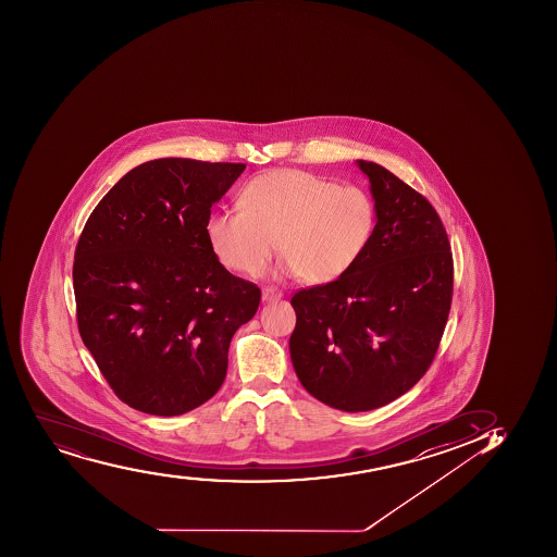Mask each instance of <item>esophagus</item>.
Instances as JSON below:
<instances>
[{"label":"esophagus","instance_id":"1","mask_svg":"<svg viewBox=\"0 0 557 557\" xmlns=\"http://www.w3.org/2000/svg\"><path fill=\"white\" fill-rule=\"evenodd\" d=\"M282 298V290H277V288L274 287H264L263 293H261V299H263L264 304H269V301H275V299Z\"/></svg>","mask_w":557,"mask_h":557}]
</instances>
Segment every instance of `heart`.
Listing matches in <instances>:
<instances>
[{"instance_id":"b5f03b06","label":"heart","mask_w":557,"mask_h":557,"mask_svg":"<svg viewBox=\"0 0 557 557\" xmlns=\"http://www.w3.org/2000/svg\"><path fill=\"white\" fill-rule=\"evenodd\" d=\"M239 207L207 220L212 252L237 274H261L277 247L283 270L299 282H334L358 263L375 228L374 199L363 188L293 169L250 180Z\"/></svg>"}]
</instances>
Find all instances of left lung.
Listing matches in <instances>:
<instances>
[{"instance_id": "left-lung-1", "label": "left lung", "mask_w": 557, "mask_h": 557, "mask_svg": "<svg viewBox=\"0 0 557 557\" xmlns=\"http://www.w3.org/2000/svg\"><path fill=\"white\" fill-rule=\"evenodd\" d=\"M375 201L369 247L347 274L290 299V358L329 407L367 412L410 391L434 361L450 312L454 261L429 199L385 166L358 161Z\"/></svg>"}]
</instances>
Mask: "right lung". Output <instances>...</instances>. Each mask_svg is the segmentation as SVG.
<instances>
[{
    "label": "right lung",
    "mask_w": 557,
    "mask_h": 557,
    "mask_svg": "<svg viewBox=\"0 0 557 557\" xmlns=\"http://www.w3.org/2000/svg\"><path fill=\"white\" fill-rule=\"evenodd\" d=\"M243 163L147 161L96 205L72 267L77 331L112 391L152 416H182L220 391L234 332L258 285L232 275L209 239L210 209Z\"/></svg>",
    "instance_id": "obj_1"
}]
</instances>
